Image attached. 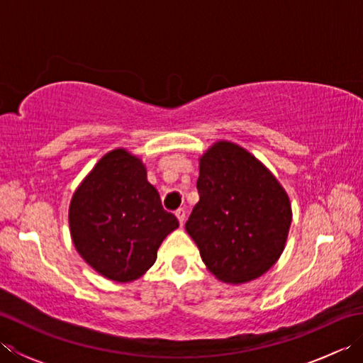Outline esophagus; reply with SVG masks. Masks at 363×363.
<instances>
[{
  "instance_id": "obj_1",
  "label": "esophagus",
  "mask_w": 363,
  "mask_h": 363,
  "mask_svg": "<svg viewBox=\"0 0 363 363\" xmlns=\"http://www.w3.org/2000/svg\"><path fill=\"white\" fill-rule=\"evenodd\" d=\"M176 217H177V220H179L181 226H182L184 221H186V211H184V209H177V211H176Z\"/></svg>"
}]
</instances>
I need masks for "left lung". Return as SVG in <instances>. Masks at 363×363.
Instances as JSON below:
<instances>
[{
  "instance_id": "8db88e82",
  "label": "left lung",
  "mask_w": 363,
  "mask_h": 363,
  "mask_svg": "<svg viewBox=\"0 0 363 363\" xmlns=\"http://www.w3.org/2000/svg\"><path fill=\"white\" fill-rule=\"evenodd\" d=\"M196 189L186 230L207 269L228 284L267 273L291 223L290 199L272 172L242 146L217 142L199 159Z\"/></svg>"
}]
</instances>
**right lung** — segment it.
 I'll use <instances>...</instances> for the list:
<instances>
[{"label":"right lung","instance_id":"1","mask_svg":"<svg viewBox=\"0 0 363 363\" xmlns=\"http://www.w3.org/2000/svg\"><path fill=\"white\" fill-rule=\"evenodd\" d=\"M68 223L76 251L111 281L145 274L164 238L179 226L164 211L142 160L118 148L99 159L74 191Z\"/></svg>","mask_w":363,"mask_h":363}]
</instances>
